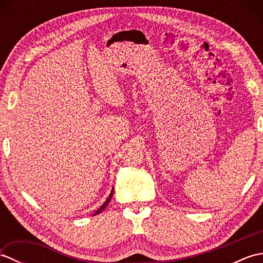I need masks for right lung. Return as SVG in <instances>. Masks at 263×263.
<instances>
[{
	"label": "right lung",
	"mask_w": 263,
	"mask_h": 263,
	"mask_svg": "<svg viewBox=\"0 0 263 263\" xmlns=\"http://www.w3.org/2000/svg\"><path fill=\"white\" fill-rule=\"evenodd\" d=\"M113 192H114V187L113 189H111V191H110V193H109V195H108V198H107V200H106L105 201V202H104V204L102 205V206H100V208L99 209H97L96 211H95V214H93V216L95 215H98V214H100V212H102L105 208H106V206H107L108 205V203H109V201H110V199H111V197H113Z\"/></svg>",
	"instance_id": "1"
}]
</instances>
